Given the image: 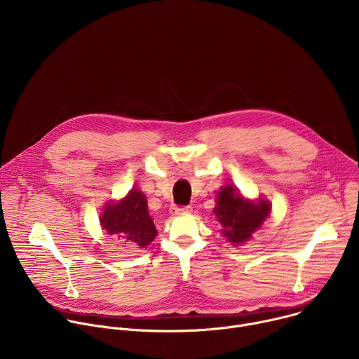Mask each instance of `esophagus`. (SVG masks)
Masks as SVG:
<instances>
[{"mask_svg":"<svg viewBox=\"0 0 359 359\" xmlns=\"http://www.w3.org/2000/svg\"><path fill=\"white\" fill-rule=\"evenodd\" d=\"M193 209L191 206H183V208H177V206H172L170 208V215L173 216H177V215H186V213H190Z\"/></svg>","mask_w":359,"mask_h":359,"instance_id":"obj_1","label":"esophagus"}]
</instances>
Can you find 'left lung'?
<instances>
[{
	"label": "left lung",
	"mask_w": 359,
	"mask_h": 359,
	"mask_svg": "<svg viewBox=\"0 0 359 359\" xmlns=\"http://www.w3.org/2000/svg\"><path fill=\"white\" fill-rule=\"evenodd\" d=\"M213 212L223 227V236L233 245H240L263 226L271 212V203L263 197L255 201L244 198L237 187L226 184L216 196Z\"/></svg>",
	"instance_id": "obj_1"
}]
</instances>
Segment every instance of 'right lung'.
<instances>
[{"label":"right lung","instance_id":"obj_1","mask_svg":"<svg viewBox=\"0 0 359 359\" xmlns=\"http://www.w3.org/2000/svg\"><path fill=\"white\" fill-rule=\"evenodd\" d=\"M100 226L125 244L140 248L149 245L158 230L147 210V200L139 189H132L119 201H109L100 216Z\"/></svg>","mask_w":359,"mask_h":359}]
</instances>
